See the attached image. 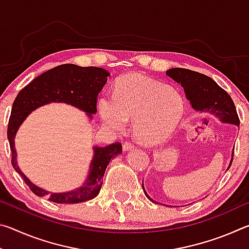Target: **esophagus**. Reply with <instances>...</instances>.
Returning <instances> with one entry per match:
<instances>
[{"mask_svg":"<svg viewBox=\"0 0 249 249\" xmlns=\"http://www.w3.org/2000/svg\"><path fill=\"white\" fill-rule=\"evenodd\" d=\"M136 147H135V145H133L132 142H125L124 145H123V149L124 151H128V150H134Z\"/></svg>","mask_w":249,"mask_h":249,"instance_id":"34e87169","label":"esophagus"}]
</instances>
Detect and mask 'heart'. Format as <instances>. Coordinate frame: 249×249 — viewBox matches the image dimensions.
<instances>
[{
	"label": "heart",
	"instance_id": "b5f03b06",
	"mask_svg": "<svg viewBox=\"0 0 249 249\" xmlns=\"http://www.w3.org/2000/svg\"><path fill=\"white\" fill-rule=\"evenodd\" d=\"M98 108L107 128L123 132L133 121L134 134L142 144L169 138L178 126L184 103L178 91L144 74L132 73L119 80L114 94L100 96Z\"/></svg>",
	"mask_w": 249,
	"mask_h": 249
}]
</instances>
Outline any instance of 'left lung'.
<instances>
[{
	"mask_svg": "<svg viewBox=\"0 0 249 249\" xmlns=\"http://www.w3.org/2000/svg\"><path fill=\"white\" fill-rule=\"evenodd\" d=\"M166 74L181 84L185 96L190 101L192 107L196 111L216 116L223 123L239 125V119L233 100L213 79L196 71L183 68L169 69L167 70ZM233 157L234 150L231 153V162L227 170L230 169ZM142 188L146 196L154 201L145 191L144 183H142Z\"/></svg>",
	"mask_w": 249,
	"mask_h": 249,
	"instance_id": "8db88e82",
	"label": "left lung"
}]
</instances>
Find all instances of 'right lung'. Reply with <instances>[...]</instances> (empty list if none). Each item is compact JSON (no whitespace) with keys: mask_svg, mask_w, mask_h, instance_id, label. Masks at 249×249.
Instances as JSON below:
<instances>
[{"mask_svg":"<svg viewBox=\"0 0 249 249\" xmlns=\"http://www.w3.org/2000/svg\"><path fill=\"white\" fill-rule=\"evenodd\" d=\"M108 75V71L98 67L66 64L41 73L18 92L12 107L7 127L12 165L36 196L48 197L49 201L54 203H80L99 195L105 169L109 161L122 153L121 142L105 147H93L94 155L90 163L89 176L81 187L69 192L53 193L37 187L19 169L14 140L19 126L26 117L36 108L49 103L73 105L86 112L92 120V114L96 113L98 94L107 83Z\"/></svg>","mask_w":249,"mask_h":249,"instance_id":"add662e5","label":"right lung"}]
</instances>
